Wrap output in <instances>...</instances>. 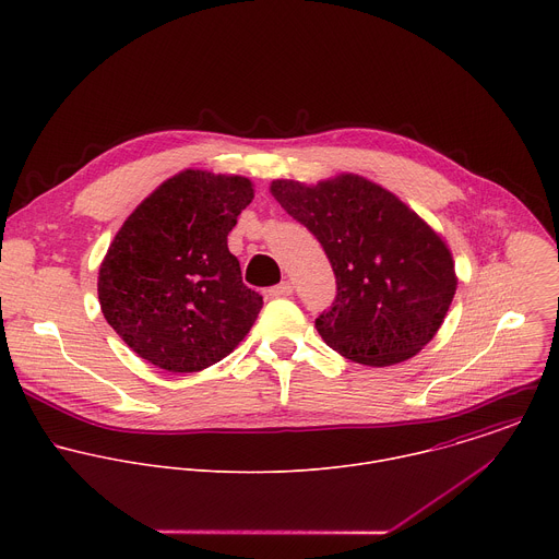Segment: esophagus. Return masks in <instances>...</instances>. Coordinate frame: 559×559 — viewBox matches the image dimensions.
<instances>
[{
    "mask_svg": "<svg viewBox=\"0 0 559 559\" xmlns=\"http://www.w3.org/2000/svg\"><path fill=\"white\" fill-rule=\"evenodd\" d=\"M267 296H270V298H287V296H292V285H289L287 281H283V283L270 287V289H267Z\"/></svg>",
    "mask_w": 559,
    "mask_h": 559,
    "instance_id": "esophagus-1",
    "label": "esophagus"
}]
</instances>
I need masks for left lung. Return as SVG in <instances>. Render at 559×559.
<instances>
[{
	"instance_id": "obj_1",
	"label": "left lung",
	"mask_w": 559,
	"mask_h": 559,
	"mask_svg": "<svg viewBox=\"0 0 559 559\" xmlns=\"http://www.w3.org/2000/svg\"><path fill=\"white\" fill-rule=\"evenodd\" d=\"M270 190L318 238L336 274V298L316 318L332 349L386 367L438 334L457 287L453 257L412 207L358 175L316 186L276 179Z\"/></svg>"
}]
</instances>
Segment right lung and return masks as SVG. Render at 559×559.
<instances>
[{
    "instance_id": "1",
    "label": "right lung",
    "mask_w": 559,
    "mask_h": 559,
    "mask_svg": "<svg viewBox=\"0 0 559 559\" xmlns=\"http://www.w3.org/2000/svg\"><path fill=\"white\" fill-rule=\"evenodd\" d=\"M252 199L246 177L183 170L126 218L97 292L108 325L136 356L192 373L248 336L263 296L243 283L227 234Z\"/></svg>"
}]
</instances>
